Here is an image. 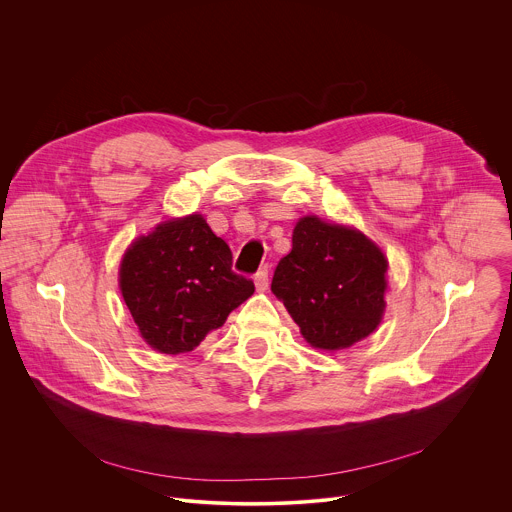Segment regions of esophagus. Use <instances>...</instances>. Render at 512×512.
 <instances>
[{"instance_id": "obj_1", "label": "esophagus", "mask_w": 512, "mask_h": 512, "mask_svg": "<svg viewBox=\"0 0 512 512\" xmlns=\"http://www.w3.org/2000/svg\"><path fill=\"white\" fill-rule=\"evenodd\" d=\"M255 287H257L259 291H265V289L269 287V269H267V267H263V269H259V271L255 273Z\"/></svg>"}]
</instances>
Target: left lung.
<instances>
[{"instance_id": "obj_1", "label": "left lung", "mask_w": 512, "mask_h": 512, "mask_svg": "<svg viewBox=\"0 0 512 512\" xmlns=\"http://www.w3.org/2000/svg\"><path fill=\"white\" fill-rule=\"evenodd\" d=\"M384 253L362 233L303 217L275 267L271 291L313 348L344 350L368 337L386 307Z\"/></svg>"}]
</instances>
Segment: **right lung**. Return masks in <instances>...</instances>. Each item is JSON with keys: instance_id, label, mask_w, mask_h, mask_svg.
Wrapping results in <instances>:
<instances>
[{"instance_id": "obj_1", "label": "right lung", "mask_w": 512, "mask_h": 512, "mask_svg": "<svg viewBox=\"0 0 512 512\" xmlns=\"http://www.w3.org/2000/svg\"><path fill=\"white\" fill-rule=\"evenodd\" d=\"M231 265L229 245L201 215L136 239L120 265V289L144 342L160 354L193 352L255 291Z\"/></svg>"}]
</instances>
